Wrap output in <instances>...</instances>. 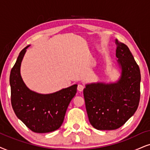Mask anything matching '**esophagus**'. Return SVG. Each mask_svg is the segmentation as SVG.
Returning a JSON list of instances; mask_svg holds the SVG:
<instances>
[{
	"instance_id": "esophagus-1",
	"label": "esophagus",
	"mask_w": 150,
	"mask_h": 150,
	"mask_svg": "<svg viewBox=\"0 0 150 150\" xmlns=\"http://www.w3.org/2000/svg\"><path fill=\"white\" fill-rule=\"evenodd\" d=\"M84 86H83L82 84H78V86H77V90L79 91H82L83 90H84Z\"/></svg>"
}]
</instances>
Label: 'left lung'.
Segmentation results:
<instances>
[{
	"label": "left lung",
	"mask_w": 150,
	"mask_h": 150,
	"mask_svg": "<svg viewBox=\"0 0 150 150\" xmlns=\"http://www.w3.org/2000/svg\"><path fill=\"white\" fill-rule=\"evenodd\" d=\"M120 75L115 82L86 84L84 97L91 125L98 130L120 127L135 113L140 101L141 72L125 44L115 39Z\"/></svg>",
	"instance_id": "1"
}]
</instances>
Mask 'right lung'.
Returning <instances> with one entry per match:
<instances>
[{
	"label": "right lung",
	"mask_w": 150,
	"mask_h": 150,
	"mask_svg": "<svg viewBox=\"0 0 150 150\" xmlns=\"http://www.w3.org/2000/svg\"><path fill=\"white\" fill-rule=\"evenodd\" d=\"M29 46L21 51L11 71V102L17 117L30 130L48 133L61 127L67 108L77 93V84L48 94L30 90L21 75V65Z\"/></svg>",
	"instance_id": "obj_1"
}]
</instances>
